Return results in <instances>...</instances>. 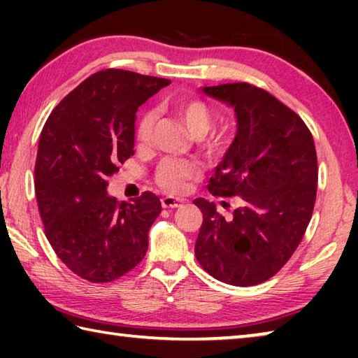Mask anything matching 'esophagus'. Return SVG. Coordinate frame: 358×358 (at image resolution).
I'll use <instances>...</instances> for the list:
<instances>
[{
    "label": "esophagus",
    "instance_id": "esophagus-1",
    "mask_svg": "<svg viewBox=\"0 0 358 358\" xmlns=\"http://www.w3.org/2000/svg\"><path fill=\"white\" fill-rule=\"evenodd\" d=\"M161 203H162V207H164V208H177V207H180L181 203H183V199L166 196V197L161 199Z\"/></svg>",
    "mask_w": 358,
    "mask_h": 358
}]
</instances>
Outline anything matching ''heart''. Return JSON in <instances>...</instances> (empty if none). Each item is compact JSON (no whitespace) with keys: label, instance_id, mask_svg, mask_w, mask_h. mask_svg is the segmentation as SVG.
I'll list each match as a JSON object with an SVG mask.
<instances>
[{"label":"heart","instance_id":"1","mask_svg":"<svg viewBox=\"0 0 358 358\" xmlns=\"http://www.w3.org/2000/svg\"><path fill=\"white\" fill-rule=\"evenodd\" d=\"M173 112L192 137L202 138L208 134L211 128H213V112H211L207 102H203L202 99L183 98L175 101ZM156 118L157 113L155 108H147V110H143L141 117H138L134 131V137L138 147H145V145L150 143L151 136H153ZM205 148H207L211 155L221 153V138H208L207 143H205ZM199 177H201V169H199L197 164H194L191 161L173 159V157L162 159L155 173L156 183L172 192L183 191L189 181Z\"/></svg>","mask_w":358,"mask_h":358}]
</instances>
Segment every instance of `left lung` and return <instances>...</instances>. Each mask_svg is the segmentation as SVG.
Returning a JSON list of instances; mask_svg holds the SVG:
<instances>
[{
  "mask_svg": "<svg viewBox=\"0 0 358 358\" xmlns=\"http://www.w3.org/2000/svg\"><path fill=\"white\" fill-rule=\"evenodd\" d=\"M235 108L237 136L210 178L215 197H240L232 217L213 202L203 213L196 257L216 280L256 286L276 275L300 245L317 192V156L310 129L273 94L246 82L203 87Z\"/></svg>",
  "mask_w": 358,
  "mask_h": 358,
  "instance_id": "8db88e82",
  "label": "left lung"
}]
</instances>
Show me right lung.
<instances>
[{
  "label": "right lung",
  "mask_w": 358,
  "mask_h": 358,
  "mask_svg": "<svg viewBox=\"0 0 358 358\" xmlns=\"http://www.w3.org/2000/svg\"><path fill=\"white\" fill-rule=\"evenodd\" d=\"M171 80L124 69L90 76L53 108L41 132L34 187L45 237L90 282H110L141 262L161 201L107 196L108 177L134 155L136 113Z\"/></svg>",
  "instance_id": "1"
}]
</instances>
